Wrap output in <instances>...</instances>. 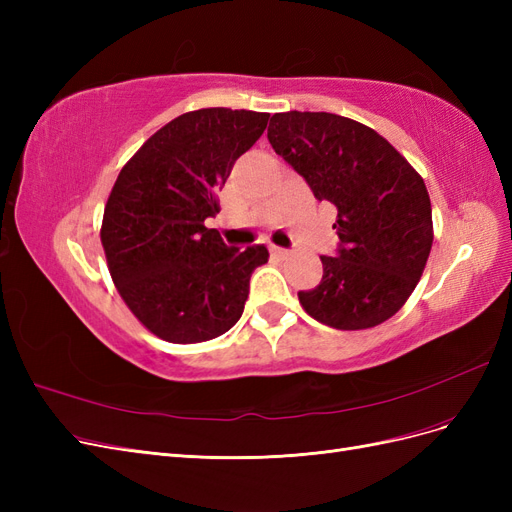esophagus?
I'll use <instances>...</instances> for the list:
<instances>
[{"label":"esophagus","instance_id":"obj_1","mask_svg":"<svg viewBox=\"0 0 512 512\" xmlns=\"http://www.w3.org/2000/svg\"><path fill=\"white\" fill-rule=\"evenodd\" d=\"M271 256L277 258V260H286L290 256V250H284V247H277V245H271Z\"/></svg>","mask_w":512,"mask_h":512}]
</instances>
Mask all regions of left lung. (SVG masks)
<instances>
[{"label": "left lung", "instance_id": "1", "mask_svg": "<svg viewBox=\"0 0 512 512\" xmlns=\"http://www.w3.org/2000/svg\"><path fill=\"white\" fill-rule=\"evenodd\" d=\"M267 136L314 196L337 207L339 250L320 256V284L299 292L305 312L339 331L395 316L433 243L423 177L384 136L342 115L275 113Z\"/></svg>", "mask_w": 512, "mask_h": 512}]
</instances>
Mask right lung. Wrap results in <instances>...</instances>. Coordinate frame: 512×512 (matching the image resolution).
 Returning <instances> with one entry per match:
<instances>
[{"label":"right lung","instance_id":"right-lung-1","mask_svg":"<svg viewBox=\"0 0 512 512\" xmlns=\"http://www.w3.org/2000/svg\"><path fill=\"white\" fill-rule=\"evenodd\" d=\"M269 113L200 108L168 121L121 168L100 239L130 312L170 344H198L237 324L265 245L228 247L205 220Z\"/></svg>","mask_w":512,"mask_h":512}]
</instances>
